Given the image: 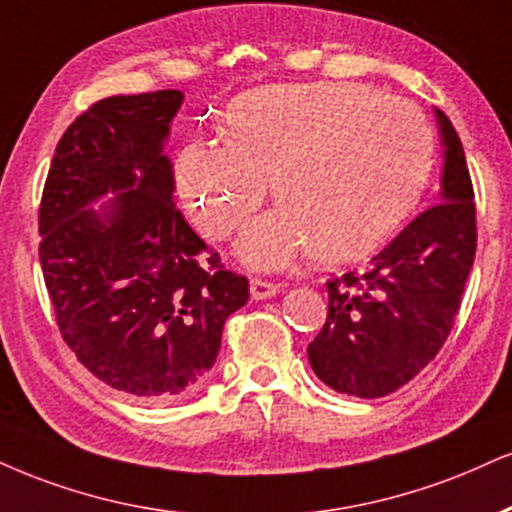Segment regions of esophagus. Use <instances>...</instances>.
I'll list each match as a JSON object with an SVG mask.
<instances>
[{
    "label": "esophagus",
    "mask_w": 512,
    "mask_h": 512,
    "mask_svg": "<svg viewBox=\"0 0 512 512\" xmlns=\"http://www.w3.org/2000/svg\"><path fill=\"white\" fill-rule=\"evenodd\" d=\"M276 293H279V286H276V283H269V281H262V279H252V281H250V295H252V300L274 298Z\"/></svg>",
    "instance_id": "1"
}]
</instances>
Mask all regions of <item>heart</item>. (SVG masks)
Returning <instances> with one entry per match:
<instances>
[{"instance_id": "heart-1", "label": "heart", "mask_w": 512, "mask_h": 512, "mask_svg": "<svg viewBox=\"0 0 512 512\" xmlns=\"http://www.w3.org/2000/svg\"><path fill=\"white\" fill-rule=\"evenodd\" d=\"M226 143L197 140L174 159V190L195 229L226 240L262 205L240 260L281 269L312 250L341 267L372 255L412 217L434 166V135L403 100L360 83L262 85L233 97Z\"/></svg>"}]
</instances>
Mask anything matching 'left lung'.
<instances>
[{
	"mask_svg": "<svg viewBox=\"0 0 512 512\" xmlns=\"http://www.w3.org/2000/svg\"><path fill=\"white\" fill-rule=\"evenodd\" d=\"M443 145L439 205L412 219L365 272L326 283L329 315L307 357L329 389L389 396L420 374L451 334L477 250L474 193L451 119L434 109Z\"/></svg>",
	"mask_w": 512,
	"mask_h": 512,
	"instance_id": "left-lung-1",
	"label": "left lung"
}]
</instances>
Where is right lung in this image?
I'll list each match as a JSON object with an SVG mask.
<instances>
[{
	"label": "right lung",
	"instance_id": "obj_1",
	"mask_svg": "<svg viewBox=\"0 0 512 512\" xmlns=\"http://www.w3.org/2000/svg\"><path fill=\"white\" fill-rule=\"evenodd\" d=\"M181 104V90L92 104L61 135L40 205L61 336L97 379L152 403L207 379L224 322L250 298L174 202L164 145Z\"/></svg>",
	"mask_w": 512,
	"mask_h": 512
}]
</instances>
